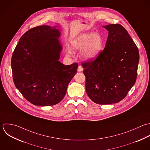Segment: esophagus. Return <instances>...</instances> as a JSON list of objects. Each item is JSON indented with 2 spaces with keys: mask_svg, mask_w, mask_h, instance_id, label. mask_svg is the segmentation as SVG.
I'll return each mask as SVG.
<instances>
[{
  "mask_svg": "<svg viewBox=\"0 0 150 150\" xmlns=\"http://www.w3.org/2000/svg\"><path fill=\"white\" fill-rule=\"evenodd\" d=\"M83 67H82L81 65H79V66H78V71H79V72H82V71H83Z\"/></svg>",
  "mask_w": 150,
  "mask_h": 150,
  "instance_id": "1",
  "label": "esophagus"
}]
</instances>
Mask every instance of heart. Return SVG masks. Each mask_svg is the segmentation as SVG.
<instances>
[{
  "label": "heart",
  "mask_w": 150,
  "mask_h": 150,
  "mask_svg": "<svg viewBox=\"0 0 150 150\" xmlns=\"http://www.w3.org/2000/svg\"><path fill=\"white\" fill-rule=\"evenodd\" d=\"M103 41L98 33H83L72 39L71 42L73 50H81V55L85 59H95L102 50ZM71 50L68 51L71 54Z\"/></svg>",
  "instance_id": "obj_1"
}]
</instances>
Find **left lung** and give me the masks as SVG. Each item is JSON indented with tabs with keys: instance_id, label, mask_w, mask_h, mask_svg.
<instances>
[{
	"instance_id": "left-lung-1",
	"label": "left lung",
	"mask_w": 150,
	"mask_h": 150,
	"mask_svg": "<svg viewBox=\"0 0 150 150\" xmlns=\"http://www.w3.org/2000/svg\"><path fill=\"white\" fill-rule=\"evenodd\" d=\"M108 31L105 47L93 61L82 64L89 98L99 105L118 103L134 85L139 52L127 31L120 24L103 26Z\"/></svg>"
}]
</instances>
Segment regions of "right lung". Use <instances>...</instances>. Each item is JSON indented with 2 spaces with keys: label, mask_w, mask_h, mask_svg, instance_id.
I'll return each instance as SVG.
<instances>
[{
  "label": "right lung",
  "mask_w": 150,
  "mask_h": 150,
  "mask_svg": "<svg viewBox=\"0 0 150 150\" xmlns=\"http://www.w3.org/2000/svg\"><path fill=\"white\" fill-rule=\"evenodd\" d=\"M57 27L41 25L28 30L11 57L14 85L25 99L36 106L60 102L77 72V63L65 65L58 61L62 46Z\"/></svg>",
  "instance_id": "add662e5"
}]
</instances>
